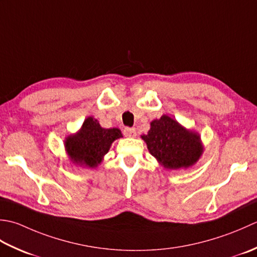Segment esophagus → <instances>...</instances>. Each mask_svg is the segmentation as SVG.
<instances>
[{
	"label": "esophagus",
	"instance_id": "obj_1",
	"mask_svg": "<svg viewBox=\"0 0 257 257\" xmlns=\"http://www.w3.org/2000/svg\"><path fill=\"white\" fill-rule=\"evenodd\" d=\"M124 135L130 136V138H135L136 136V130L134 127H125L124 128Z\"/></svg>",
	"mask_w": 257,
	"mask_h": 257
}]
</instances>
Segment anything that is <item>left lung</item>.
Here are the masks:
<instances>
[{
  "mask_svg": "<svg viewBox=\"0 0 257 257\" xmlns=\"http://www.w3.org/2000/svg\"><path fill=\"white\" fill-rule=\"evenodd\" d=\"M142 139L150 153L167 170L187 169L194 165L203 153L200 134L163 115L151 122V128Z\"/></svg>",
  "mask_w": 257,
  "mask_h": 257,
  "instance_id": "obj_1",
  "label": "left lung"
}]
</instances>
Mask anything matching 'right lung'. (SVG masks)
Listing matches in <instances>:
<instances>
[{"mask_svg": "<svg viewBox=\"0 0 257 257\" xmlns=\"http://www.w3.org/2000/svg\"><path fill=\"white\" fill-rule=\"evenodd\" d=\"M122 138L118 128H103L96 118L87 117L77 133L65 139V150L74 164L96 167L112 143Z\"/></svg>", "mask_w": 257, "mask_h": 257, "instance_id": "right-lung-1", "label": "right lung"}]
</instances>
